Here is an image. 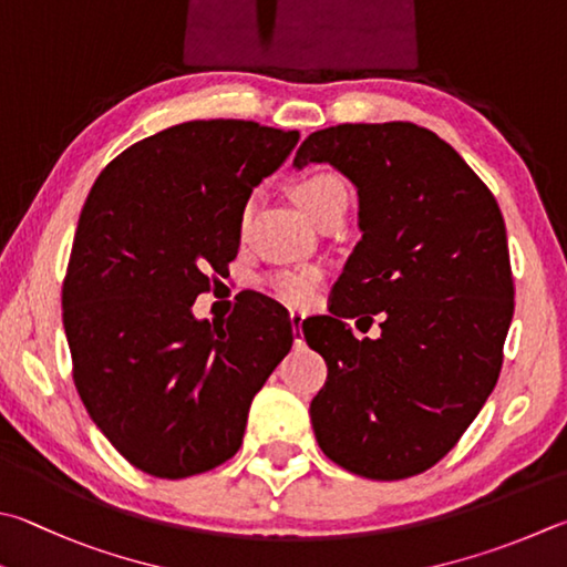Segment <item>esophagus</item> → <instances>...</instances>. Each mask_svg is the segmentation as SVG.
<instances>
[{"instance_id": "obj_1", "label": "esophagus", "mask_w": 567, "mask_h": 567, "mask_svg": "<svg viewBox=\"0 0 567 567\" xmlns=\"http://www.w3.org/2000/svg\"><path fill=\"white\" fill-rule=\"evenodd\" d=\"M302 315L300 312H290V322H292V332H295V342L302 344Z\"/></svg>"}]
</instances>
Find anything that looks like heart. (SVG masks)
<instances>
[{
  "label": "heart",
  "instance_id": "obj_1",
  "mask_svg": "<svg viewBox=\"0 0 567 567\" xmlns=\"http://www.w3.org/2000/svg\"><path fill=\"white\" fill-rule=\"evenodd\" d=\"M337 195H347L344 183L339 181L334 173L319 171V173H310L305 176L295 188V200L300 208L312 215L327 205ZM319 285V272L312 270V267H305V270H290V272H277L267 280V287L270 292L277 297V300L290 305V307H307L315 300Z\"/></svg>",
  "mask_w": 567,
  "mask_h": 567
}]
</instances>
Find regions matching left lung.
Here are the masks:
<instances>
[{"label": "left lung", "mask_w": 567, "mask_h": 567, "mask_svg": "<svg viewBox=\"0 0 567 567\" xmlns=\"http://www.w3.org/2000/svg\"><path fill=\"white\" fill-rule=\"evenodd\" d=\"M307 163L354 183L362 230L332 315L302 324L327 362L310 404L317 444L357 476H416L456 446L498 382L513 319L506 223L468 163L416 123L315 131L295 156V168ZM379 311V340L343 322Z\"/></svg>", "instance_id": "left-lung-1"}]
</instances>
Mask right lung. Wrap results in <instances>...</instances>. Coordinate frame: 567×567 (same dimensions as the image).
I'll list each match as a JSON object with an SVG mask.
<instances>
[{
  "label": "right lung",
  "instance_id": "obj_1",
  "mask_svg": "<svg viewBox=\"0 0 567 567\" xmlns=\"http://www.w3.org/2000/svg\"><path fill=\"white\" fill-rule=\"evenodd\" d=\"M297 141L255 121L178 123L89 193L61 290L74 384L143 473L185 478L238 454L255 394L290 352L292 322L270 297L248 295L228 322L195 319L193 302L235 260L252 188Z\"/></svg>",
  "mask_w": 567,
  "mask_h": 567
}]
</instances>
